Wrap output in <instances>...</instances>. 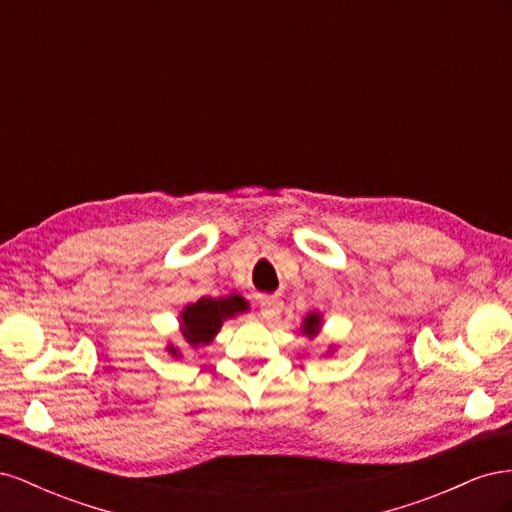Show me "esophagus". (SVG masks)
<instances>
[{"label": "esophagus", "instance_id": "obj_1", "mask_svg": "<svg viewBox=\"0 0 512 512\" xmlns=\"http://www.w3.org/2000/svg\"><path fill=\"white\" fill-rule=\"evenodd\" d=\"M284 303L280 297H262L260 299V316L265 320H275L282 314Z\"/></svg>", "mask_w": 512, "mask_h": 512}]
</instances>
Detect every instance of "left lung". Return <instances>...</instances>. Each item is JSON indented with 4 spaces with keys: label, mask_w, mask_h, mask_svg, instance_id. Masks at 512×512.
Listing matches in <instances>:
<instances>
[{
    "label": "left lung",
    "mask_w": 512,
    "mask_h": 512,
    "mask_svg": "<svg viewBox=\"0 0 512 512\" xmlns=\"http://www.w3.org/2000/svg\"><path fill=\"white\" fill-rule=\"evenodd\" d=\"M322 329V314L320 312H309L305 318H303V324H301V335L305 337H316ZM333 350V348H331Z\"/></svg>",
    "instance_id": "8db88e82"
}]
</instances>
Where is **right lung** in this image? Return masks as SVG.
Here are the masks:
<instances>
[{
    "label": "right lung",
    "mask_w": 512,
    "mask_h": 512,
    "mask_svg": "<svg viewBox=\"0 0 512 512\" xmlns=\"http://www.w3.org/2000/svg\"><path fill=\"white\" fill-rule=\"evenodd\" d=\"M247 309H250V303H247L237 292L226 294V297H218V299L203 297L196 303L183 307V312L179 314L181 335L192 348L209 346L228 318L245 314ZM166 350L173 356H181L179 348L173 344H168Z\"/></svg>",
    "instance_id": "add662e5"
}]
</instances>
